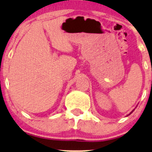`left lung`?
<instances>
[{
    "instance_id": "obj_1",
    "label": "left lung",
    "mask_w": 152,
    "mask_h": 152,
    "mask_svg": "<svg viewBox=\"0 0 152 152\" xmlns=\"http://www.w3.org/2000/svg\"><path fill=\"white\" fill-rule=\"evenodd\" d=\"M134 110H132V112H131V113H129V115L132 114V112H133V111H134ZM128 115H127V116H128Z\"/></svg>"
}]
</instances>
